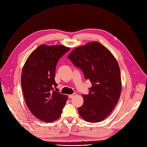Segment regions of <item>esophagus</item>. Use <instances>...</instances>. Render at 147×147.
I'll list each match as a JSON object with an SVG mask.
<instances>
[{
  "instance_id": "1",
  "label": "esophagus",
  "mask_w": 147,
  "mask_h": 147,
  "mask_svg": "<svg viewBox=\"0 0 147 147\" xmlns=\"http://www.w3.org/2000/svg\"><path fill=\"white\" fill-rule=\"evenodd\" d=\"M75 95H76V94H70V95H69V98H74Z\"/></svg>"
}]
</instances>
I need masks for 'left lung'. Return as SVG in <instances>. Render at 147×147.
I'll return each instance as SVG.
<instances>
[{"label":"left lung","mask_w":147,"mask_h":147,"mask_svg":"<svg viewBox=\"0 0 147 147\" xmlns=\"http://www.w3.org/2000/svg\"><path fill=\"white\" fill-rule=\"evenodd\" d=\"M81 68L86 80L92 82L88 95H82L83 105L79 114L89 122L105 119L114 109L121 92V78L118 63L102 44L94 41L76 48L67 56Z\"/></svg>","instance_id":"obj_1"}]
</instances>
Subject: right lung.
Listing matches in <instances>:
<instances>
[{"mask_svg": "<svg viewBox=\"0 0 147 147\" xmlns=\"http://www.w3.org/2000/svg\"><path fill=\"white\" fill-rule=\"evenodd\" d=\"M70 48L63 45H41L26 59L21 75L26 104L32 114L45 122H52L61 115L67 97L53 91L55 69L59 59Z\"/></svg>", "mask_w": 147, "mask_h": 147, "instance_id": "add662e5", "label": "right lung"}]
</instances>
